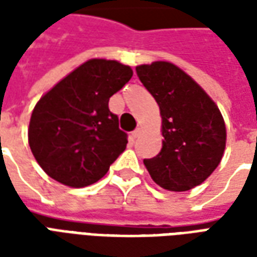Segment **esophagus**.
Returning <instances> with one entry per match:
<instances>
[{"mask_svg": "<svg viewBox=\"0 0 257 257\" xmlns=\"http://www.w3.org/2000/svg\"><path fill=\"white\" fill-rule=\"evenodd\" d=\"M142 131H143V129L140 128V126H139V128L135 129L134 132H132V135H134V138H139L140 135H142Z\"/></svg>", "mask_w": 257, "mask_h": 257, "instance_id": "1", "label": "esophagus"}]
</instances>
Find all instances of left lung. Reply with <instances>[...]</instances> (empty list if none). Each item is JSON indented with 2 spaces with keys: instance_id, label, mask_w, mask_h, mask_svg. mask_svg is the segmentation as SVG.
<instances>
[{
  "instance_id": "obj_1",
  "label": "left lung",
  "mask_w": 257,
  "mask_h": 257,
  "mask_svg": "<svg viewBox=\"0 0 257 257\" xmlns=\"http://www.w3.org/2000/svg\"><path fill=\"white\" fill-rule=\"evenodd\" d=\"M136 73L160 106L162 149L145 160L151 179L169 191H187L209 178L226 149L219 107L189 74L171 62L140 64Z\"/></svg>"
}]
</instances>
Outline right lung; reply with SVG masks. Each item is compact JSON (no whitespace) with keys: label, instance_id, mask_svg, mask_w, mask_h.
I'll use <instances>...</instances> for the list:
<instances>
[{"label":"right lung","instance_id":"right-lung-1","mask_svg":"<svg viewBox=\"0 0 257 257\" xmlns=\"http://www.w3.org/2000/svg\"><path fill=\"white\" fill-rule=\"evenodd\" d=\"M132 75L117 60L89 59L37 101L29 145L49 178L79 189L106 175L128 143L108 100Z\"/></svg>","mask_w":257,"mask_h":257}]
</instances>
